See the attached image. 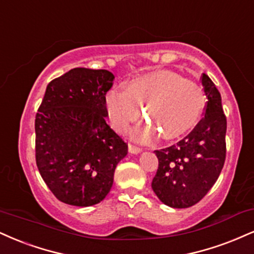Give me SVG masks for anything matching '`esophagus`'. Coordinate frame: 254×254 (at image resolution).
Returning <instances> with one entry per match:
<instances>
[{
	"label": "esophagus",
	"mask_w": 254,
	"mask_h": 254,
	"mask_svg": "<svg viewBox=\"0 0 254 254\" xmlns=\"http://www.w3.org/2000/svg\"><path fill=\"white\" fill-rule=\"evenodd\" d=\"M140 151H142V149H140L139 146H136V145L130 144V143H129V152H131V154L137 155V154H139Z\"/></svg>",
	"instance_id": "esophagus-1"
}]
</instances>
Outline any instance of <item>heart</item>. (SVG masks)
Segmentation results:
<instances>
[{"label":"heart","instance_id":"b5f03b06","mask_svg":"<svg viewBox=\"0 0 254 254\" xmlns=\"http://www.w3.org/2000/svg\"><path fill=\"white\" fill-rule=\"evenodd\" d=\"M151 125L132 131L139 140H149L155 132L174 139L190 129L203 109V92L196 82L170 71L154 72L137 78L125 91L114 90L106 96V111L112 127L124 132L139 117V110Z\"/></svg>","mask_w":254,"mask_h":254}]
</instances>
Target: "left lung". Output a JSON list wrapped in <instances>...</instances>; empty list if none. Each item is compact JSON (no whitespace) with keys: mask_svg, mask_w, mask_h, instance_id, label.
<instances>
[{"mask_svg":"<svg viewBox=\"0 0 254 254\" xmlns=\"http://www.w3.org/2000/svg\"><path fill=\"white\" fill-rule=\"evenodd\" d=\"M201 82L207 97L203 118L176 144L155 150L158 169L152 179V190L173 208L197 203L214 186L225 163L227 121L221 96L204 73Z\"/></svg>","mask_w":254,"mask_h":254,"instance_id":"left-lung-1","label":"left lung"}]
</instances>
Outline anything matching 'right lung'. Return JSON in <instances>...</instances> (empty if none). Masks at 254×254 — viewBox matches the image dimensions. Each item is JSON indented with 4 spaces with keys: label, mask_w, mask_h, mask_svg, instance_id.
<instances>
[{
    "label": "right lung",
    "mask_w": 254,
    "mask_h": 254,
    "mask_svg": "<svg viewBox=\"0 0 254 254\" xmlns=\"http://www.w3.org/2000/svg\"><path fill=\"white\" fill-rule=\"evenodd\" d=\"M115 75L77 67L47 85L35 117L36 166L61 202L99 203L114 185L127 144L106 124V92Z\"/></svg>",
    "instance_id": "1"
}]
</instances>
